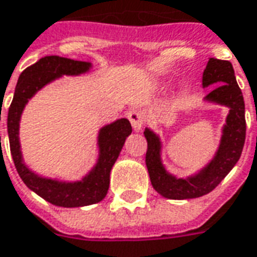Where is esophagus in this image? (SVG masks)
<instances>
[{
	"instance_id": "34e87169",
	"label": "esophagus",
	"mask_w": 257,
	"mask_h": 257,
	"mask_svg": "<svg viewBox=\"0 0 257 257\" xmlns=\"http://www.w3.org/2000/svg\"><path fill=\"white\" fill-rule=\"evenodd\" d=\"M128 119L131 121V126L136 131L142 130V126L145 123V113L141 109H133L128 112Z\"/></svg>"
}]
</instances>
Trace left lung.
Masks as SVG:
<instances>
[{
    "mask_svg": "<svg viewBox=\"0 0 257 257\" xmlns=\"http://www.w3.org/2000/svg\"><path fill=\"white\" fill-rule=\"evenodd\" d=\"M202 85H217L204 100L226 105L229 113L223 126L221 144L214 158L196 175L187 179H177L165 171L161 161V141L153 131H144L148 141L146 167L152 186L158 194L168 199H192L209 194L225 179L237 161L245 142V104L234 70L229 61L210 58L203 71Z\"/></svg>",
    "mask_w": 257,
    "mask_h": 257,
    "instance_id": "1",
    "label": "left lung"
}]
</instances>
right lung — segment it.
I'll return each mask as SVG.
<instances>
[{"label":"right lung","instance_id":"obj_1","mask_svg":"<svg viewBox=\"0 0 257 257\" xmlns=\"http://www.w3.org/2000/svg\"><path fill=\"white\" fill-rule=\"evenodd\" d=\"M89 62L69 58L48 55L23 71L17 81L15 96L8 111V136L13 163L19 176L30 190L44 200L61 207H81L103 200L109 187V172L119 157L126 138L131 134V124L127 119H119L100 128L99 161L81 181L65 183L38 176L30 171L23 161L19 141V123L23 109L36 92L44 85L61 76H78L90 69Z\"/></svg>","mask_w":257,"mask_h":257}]
</instances>
